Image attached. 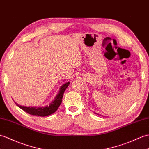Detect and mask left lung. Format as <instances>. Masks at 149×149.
I'll use <instances>...</instances> for the list:
<instances>
[{
	"label": "left lung",
	"mask_w": 149,
	"mask_h": 149,
	"mask_svg": "<svg viewBox=\"0 0 149 149\" xmlns=\"http://www.w3.org/2000/svg\"><path fill=\"white\" fill-rule=\"evenodd\" d=\"M96 114H97V113H96Z\"/></svg>",
	"instance_id": "8db88e82"
}]
</instances>
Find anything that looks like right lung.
Instances as JSON below:
<instances>
[{
	"label": "right lung",
	"mask_w": 149,
	"mask_h": 149,
	"mask_svg": "<svg viewBox=\"0 0 149 149\" xmlns=\"http://www.w3.org/2000/svg\"><path fill=\"white\" fill-rule=\"evenodd\" d=\"M70 82H67L61 86L59 91L58 95L54 101L52 102L49 106L44 107H25L21 106L18 104H16L20 109H22L24 111L32 116H38L40 117H45L49 116L51 114L54 113L58 110L59 106L60 105L63 98V93L65 89L68 86Z\"/></svg>",
	"instance_id": "1"
}]
</instances>
